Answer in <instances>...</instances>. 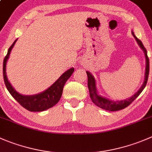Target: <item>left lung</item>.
Segmentation results:
<instances>
[{"label":"left lung","mask_w":152,"mask_h":152,"mask_svg":"<svg viewBox=\"0 0 152 152\" xmlns=\"http://www.w3.org/2000/svg\"><path fill=\"white\" fill-rule=\"evenodd\" d=\"M134 37L135 38L136 41L137 42L138 45H140L142 50L144 51V53L145 56V59H146V67H145V78L144 83L142 86L140 88L139 91L136 93L134 96H132L131 98L128 99L123 100V101H117L113 102L110 101V100L107 99L102 97L101 96H99L96 92V83H95V79L93 77L91 73L87 71V75H88V87L89 89L90 92V97H91V100L95 104H96L98 107H101L102 109H104L106 110H110V111H116V110H123V109L126 108V107L129 105L140 94H141L143 89L145 88V85L147 84V81H148V74H149V58H148V55H147V51L145 47L142 45V42L140 39H138L136 36L134 35V32H132Z\"/></svg>","instance_id":"left-lung-1"}]
</instances>
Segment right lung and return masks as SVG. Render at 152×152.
I'll return each instance as SVG.
<instances>
[{"mask_svg": "<svg viewBox=\"0 0 152 152\" xmlns=\"http://www.w3.org/2000/svg\"><path fill=\"white\" fill-rule=\"evenodd\" d=\"M15 40L14 43L10 46L9 48L8 53L4 59V64H3V74H4V80L7 90L10 94L12 96L13 98L24 108L29 111H43L47 109L52 107L53 106L57 104L61 99L62 95V91L64 85L67 79L70 77L74 71V68H70L65 73H63L59 79L55 82L53 85H51L48 89L44 92L34 96H23L19 94L16 92L14 88L11 86L10 83L9 82L8 79L6 75V64L7 61L10 56V52L12 48L14 46L15 43L16 42Z\"/></svg>", "mask_w": 152, "mask_h": 152, "instance_id": "add662e5", "label": "right lung"}]
</instances>
